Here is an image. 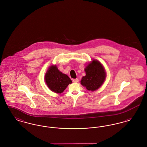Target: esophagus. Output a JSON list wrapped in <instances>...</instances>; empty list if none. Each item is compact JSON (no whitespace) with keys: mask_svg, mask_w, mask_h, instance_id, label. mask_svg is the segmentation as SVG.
I'll list each match as a JSON object with an SVG mask.
<instances>
[{"mask_svg":"<svg viewBox=\"0 0 147 147\" xmlns=\"http://www.w3.org/2000/svg\"><path fill=\"white\" fill-rule=\"evenodd\" d=\"M73 82L74 83H78V82H79V79H74L73 80Z\"/></svg>","mask_w":147,"mask_h":147,"instance_id":"obj_1","label":"esophagus"}]
</instances>
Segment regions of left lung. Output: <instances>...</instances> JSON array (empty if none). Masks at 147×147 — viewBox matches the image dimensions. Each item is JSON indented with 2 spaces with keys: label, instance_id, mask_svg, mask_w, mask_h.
I'll return each instance as SVG.
<instances>
[{
  "label": "left lung",
  "instance_id": "1",
  "mask_svg": "<svg viewBox=\"0 0 147 147\" xmlns=\"http://www.w3.org/2000/svg\"><path fill=\"white\" fill-rule=\"evenodd\" d=\"M85 71L86 76L82 78L81 84L88 90L95 91L102 84L105 77V70L102 64L96 60L88 65Z\"/></svg>",
  "mask_w": 147,
  "mask_h": 147
}]
</instances>
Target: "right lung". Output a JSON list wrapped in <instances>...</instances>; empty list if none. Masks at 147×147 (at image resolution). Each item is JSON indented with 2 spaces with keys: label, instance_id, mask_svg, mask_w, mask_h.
Here are the masks:
<instances>
[{
  "label": "right lung",
  "instance_id": "right-lung-1",
  "mask_svg": "<svg viewBox=\"0 0 147 147\" xmlns=\"http://www.w3.org/2000/svg\"><path fill=\"white\" fill-rule=\"evenodd\" d=\"M45 81L51 91L62 93L72 83L69 77L58 69L56 65L49 67L46 74Z\"/></svg>",
  "mask_w": 147,
  "mask_h": 147
}]
</instances>
